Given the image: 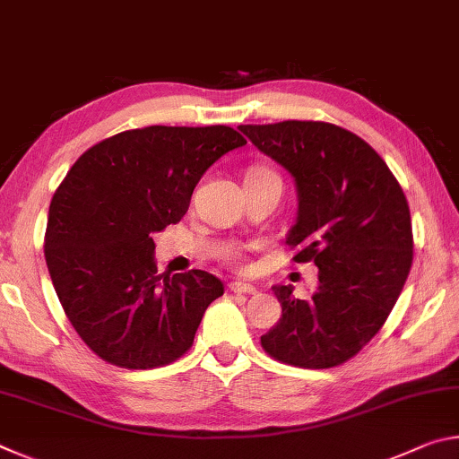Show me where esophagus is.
<instances>
[{"label": "esophagus", "instance_id": "obj_1", "mask_svg": "<svg viewBox=\"0 0 459 459\" xmlns=\"http://www.w3.org/2000/svg\"><path fill=\"white\" fill-rule=\"evenodd\" d=\"M230 291L232 293H257V287L251 285V283H245V281H230Z\"/></svg>", "mask_w": 459, "mask_h": 459}]
</instances>
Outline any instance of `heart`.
<instances>
[{
	"label": "heart",
	"instance_id": "obj_1",
	"mask_svg": "<svg viewBox=\"0 0 459 459\" xmlns=\"http://www.w3.org/2000/svg\"><path fill=\"white\" fill-rule=\"evenodd\" d=\"M255 172H267V169H253V172H251V174H255Z\"/></svg>",
	"mask_w": 459,
	"mask_h": 459
}]
</instances>
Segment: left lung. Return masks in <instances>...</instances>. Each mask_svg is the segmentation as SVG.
Returning <instances> with one entry per match:
<instances>
[{"label": "left lung", "mask_w": 459, "mask_h": 459, "mask_svg": "<svg viewBox=\"0 0 459 459\" xmlns=\"http://www.w3.org/2000/svg\"><path fill=\"white\" fill-rule=\"evenodd\" d=\"M293 178L295 222L285 237L295 261H314L317 287L299 299L273 285L281 317L261 344L301 368H330L383 328L413 263L405 194L383 158L359 135L322 121L238 127Z\"/></svg>", "instance_id": "1"}]
</instances>
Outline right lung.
<instances>
[{"mask_svg": "<svg viewBox=\"0 0 459 459\" xmlns=\"http://www.w3.org/2000/svg\"><path fill=\"white\" fill-rule=\"evenodd\" d=\"M247 142L227 126L123 131L92 145L52 196L44 257L54 291L92 352L155 368L188 351L219 277L158 275L152 235L176 224L216 160Z\"/></svg>", "mask_w": 459, "mask_h": 459, "instance_id": "1", "label": "right lung"}]
</instances>
